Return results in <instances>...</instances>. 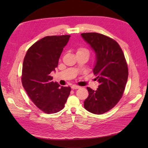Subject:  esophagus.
Instances as JSON below:
<instances>
[{
	"mask_svg": "<svg viewBox=\"0 0 148 148\" xmlns=\"http://www.w3.org/2000/svg\"><path fill=\"white\" fill-rule=\"evenodd\" d=\"M79 86H76V85H73V86H71V88L72 89H79Z\"/></svg>",
	"mask_w": 148,
	"mask_h": 148,
	"instance_id": "obj_1",
	"label": "esophagus"
}]
</instances>
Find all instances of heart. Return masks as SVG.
I'll return each instance as SVG.
<instances>
[{"mask_svg": "<svg viewBox=\"0 0 148 148\" xmlns=\"http://www.w3.org/2000/svg\"><path fill=\"white\" fill-rule=\"evenodd\" d=\"M79 52H88V51L84 48H79L77 49V53H79Z\"/></svg>", "mask_w": 148, "mask_h": 148, "instance_id": "heart-1", "label": "heart"}]
</instances>
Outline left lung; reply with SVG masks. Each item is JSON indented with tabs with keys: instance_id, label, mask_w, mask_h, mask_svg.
<instances>
[{
	"instance_id": "left-lung-1",
	"label": "left lung",
	"mask_w": 148,
	"mask_h": 148,
	"mask_svg": "<svg viewBox=\"0 0 148 148\" xmlns=\"http://www.w3.org/2000/svg\"><path fill=\"white\" fill-rule=\"evenodd\" d=\"M95 53L92 69L99 86L95 91L87 87L89 96L84 108L95 114H102L116 106L123 94L128 79V67L119 45L110 37L97 32L81 34Z\"/></svg>"
}]
</instances>
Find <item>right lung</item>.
Listing matches in <instances>:
<instances>
[{"label": "right lung", "mask_w": 148, "mask_h": 148, "mask_svg": "<svg viewBox=\"0 0 148 148\" xmlns=\"http://www.w3.org/2000/svg\"><path fill=\"white\" fill-rule=\"evenodd\" d=\"M71 36H47L27 50L22 69V84L29 98L46 114L63 108L70 95V87L60 86L50 76L58 66L59 57Z\"/></svg>", "instance_id": "add662e5"}]
</instances>
